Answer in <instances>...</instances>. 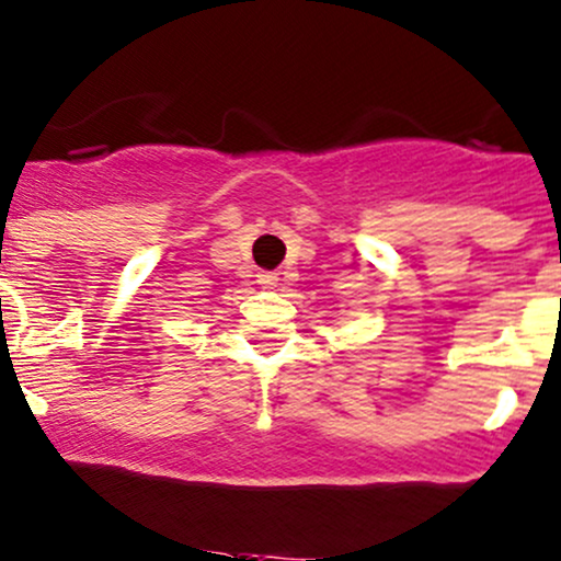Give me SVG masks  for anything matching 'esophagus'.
<instances>
[{
  "mask_svg": "<svg viewBox=\"0 0 561 561\" xmlns=\"http://www.w3.org/2000/svg\"><path fill=\"white\" fill-rule=\"evenodd\" d=\"M257 282H261L263 287H274L276 282H279V276H276L274 271H263V274H257Z\"/></svg>",
  "mask_w": 561,
  "mask_h": 561,
  "instance_id": "1",
  "label": "esophagus"
}]
</instances>
